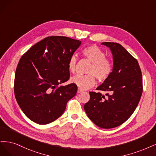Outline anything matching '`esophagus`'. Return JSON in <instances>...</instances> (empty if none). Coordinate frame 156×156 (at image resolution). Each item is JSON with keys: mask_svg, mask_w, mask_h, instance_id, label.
Segmentation results:
<instances>
[{"mask_svg": "<svg viewBox=\"0 0 156 156\" xmlns=\"http://www.w3.org/2000/svg\"><path fill=\"white\" fill-rule=\"evenodd\" d=\"M82 92H83V91L82 89H79L78 88V91H77V93H82Z\"/></svg>", "mask_w": 156, "mask_h": 156, "instance_id": "34e87169", "label": "esophagus"}]
</instances>
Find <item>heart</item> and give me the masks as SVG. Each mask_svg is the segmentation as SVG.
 <instances>
[{
	"label": "heart",
	"mask_w": 156,
	"mask_h": 156,
	"mask_svg": "<svg viewBox=\"0 0 156 156\" xmlns=\"http://www.w3.org/2000/svg\"><path fill=\"white\" fill-rule=\"evenodd\" d=\"M83 55L92 63L87 75L76 74L71 78V82L82 90L93 87L96 83V78L99 82L107 80L112 72V62L105 58L104 52L96 45H90L82 51ZM77 58L75 55L70 57L68 62V69L74 73L76 69Z\"/></svg>",
	"instance_id": "b5f03b06"
}]
</instances>
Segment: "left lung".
<instances>
[{
    "label": "left lung",
    "instance_id": "obj_1",
    "mask_svg": "<svg viewBox=\"0 0 156 156\" xmlns=\"http://www.w3.org/2000/svg\"><path fill=\"white\" fill-rule=\"evenodd\" d=\"M113 56L111 74L97 90L89 92L90 100L84 105L85 112L98 127L109 129L119 126L130 117L137 108L143 92L141 71L135 59L122 45L104 42Z\"/></svg>",
    "mask_w": 156,
    "mask_h": 156
}]
</instances>
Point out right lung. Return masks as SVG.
Returning <instances> with one entry per match:
<instances>
[{
    "mask_svg": "<svg viewBox=\"0 0 156 156\" xmlns=\"http://www.w3.org/2000/svg\"><path fill=\"white\" fill-rule=\"evenodd\" d=\"M82 42L64 36H51L34 44L19 60L14 93L25 115L39 124L58 119L76 94L69 79L68 62Z\"/></svg>",
    "mask_w": 156,
    "mask_h": 156,
    "instance_id": "obj_1",
    "label": "right lung"
}]
</instances>
